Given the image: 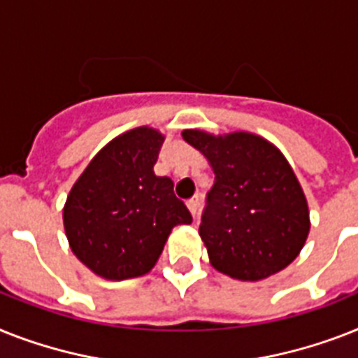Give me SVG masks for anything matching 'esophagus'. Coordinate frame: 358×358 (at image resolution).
Instances as JSON below:
<instances>
[{
    "label": "esophagus",
    "instance_id": "esophagus-1",
    "mask_svg": "<svg viewBox=\"0 0 358 358\" xmlns=\"http://www.w3.org/2000/svg\"><path fill=\"white\" fill-rule=\"evenodd\" d=\"M199 204H200L199 196H193L191 200H187V208H189V211H191V215H193V217H196V213H199Z\"/></svg>",
    "mask_w": 358,
    "mask_h": 358
}]
</instances>
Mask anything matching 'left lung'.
<instances>
[{"mask_svg": "<svg viewBox=\"0 0 358 358\" xmlns=\"http://www.w3.org/2000/svg\"><path fill=\"white\" fill-rule=\"evenodd\" d=\"M182 138L215 173L200 239L215 270L259 281L287 268L309 237V206L294 171L278 147L257 134H209L187 129Z\"/></svg>", "mask_w": 358, "mask_h": 358, "instance_id": "obj_1", "label": "left lung"}]
</instances>
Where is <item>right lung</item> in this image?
<instances>
[{
    "label": "right lung",
    "mask_w": 358,
    "mask_h": 358,
    "mask_svg": "<svg viewBox=\"0 0 358 358\" xmlns=\"http://www.w3.org/2000/svg\"><path fill=\"white\" fill-rule=\"evenodd\" d=\"M165 136L150 127L127 130L95 154L69 191L62 219L69 248L99 278L149 274L174 226L193 217L173 180L154 165Z\"/></svg>",
    "instance_id": "right-lung-1"
}]
</instances>
